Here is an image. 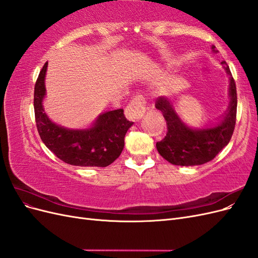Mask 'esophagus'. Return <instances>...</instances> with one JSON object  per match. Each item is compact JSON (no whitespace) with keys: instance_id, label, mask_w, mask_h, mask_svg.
I'll return each instance as SVG.
<instances>
[{"instance_id":"34e87169","label":"esophagus","mask_w":258,"mask_h":258,"mask_svg":"<svg viewBox=\"0 0 258 258\" xmlns=\"http://www.w3.org/2000/svg\"><path fill=\"white\" fill-rule=\"evenodd\" d=\"M145 104L146 101L142 96H136L124 110V115H126L127 119L131 121H138L141 119L145 113Z\"/></svg>"}]
</instances>
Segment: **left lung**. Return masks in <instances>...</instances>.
<instances>
[{
    "label": "left lung",
    "mask_w": 258,
    "mask_h": 258,
    "mask_svg": "<svg viewBox=\"0 0 258 258\" xmlns=\"http://www.w3.org/2000/svg\"><path fill=\"white\" fill-rule=\"evenodd\" d=\"M212 50L217 52L215 46ZM229 75V105L222 118L213 127L191 128L179 118L175 108L166 97L156 100L155 106L167 121V135L156 143L158 153L175 166H199L214 159L215 156L230 141L236 124L237 89L229 67L222 62Z\"/></svg>",
    "instance_id": "left-lung-1"
}]
</instances>
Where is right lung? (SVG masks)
<instances>
[{
	"instance_id": "obj_1",
	"label": "right lung",
	"mask_w": 258,
	"mask_h": 258,
	"mask_svg": "<svg viewBox=\"0 0 258 258\" xmlns=\"http://www.w3.org/2000/svg\"><path fill=\"white\" fill-rule=\"evenodd\" d=\"M47 66L48 62H46L34 87L35 121L43 143L69 165L80 167L111 165L121 154L124 136L134 122L127 120L122 108L100 114L92 126L86 129H70L52 122L43 107Z\"/></svg>"
}]
</instances>
